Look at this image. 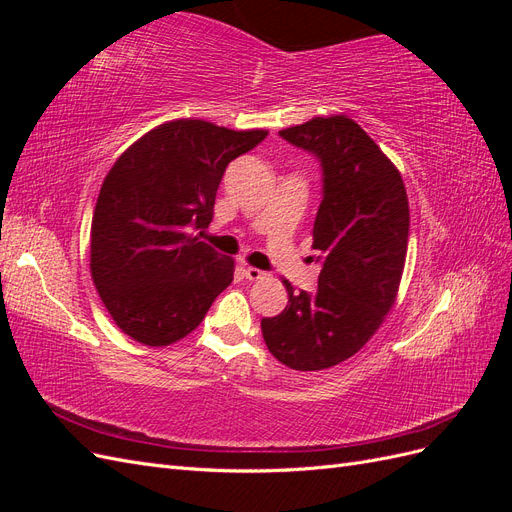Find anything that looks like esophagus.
Instances as JSON below:
<instances>
[{"instance_id":"esophagus-1","label":"esophagus","mask_w":512,"mask_h":512,"mask_svg":"<svg viewBox=\"0 0 512 512\" xmlns=\"http://www.w3.org/2000/svg\"><path fill=\"white\" fill-rule=\"evenodd\" d=\"M243 273H245V277H247V280H250V282H260V280H265V277H267L265 271H260V269H256V267H245Z\"/></svg>"}]
</instances>
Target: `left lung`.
<instances>
[{
	"instance_id": "1",
	"label": "left lung",
	"mask_w": 512,
	"mask_h": 512,
	"mask_svg": "<svg viewBox=\"0 0 512 512\" xmlns=\"http://www.w3.org/2000/svg\"><path fill=\"white\" fill-rule=\"evenodd\" d=\"M280 136L322 166L312 243L322 271L316 292L284 280L288 305L260 329L277 361L318 371L359 352L393 307L408 254V194L397 166L346 115L314 117Z\"/></svg>"
}]
</instances>
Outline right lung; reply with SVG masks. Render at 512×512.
I'll return each mask as SVG.
<instances>
[{"mask_svg": "<svg viewBox=\"0 0 512 512\" xmlns=\"http://www.w3.org/2000/svg\"><path fill=\"white\" fill-rule=\"evenodd\" d=\"M267 134L203 119L166 121L108 170L91 220L89 269L106 312L134 342H179L232 282L235 260L200 237L226 166Z\"/></svg>", "mask_w": 512, "mask_h": 512, "instance_id": "add662e5", "label": "right lung"}]
</instances>
